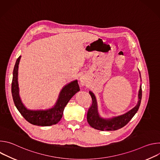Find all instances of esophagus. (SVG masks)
<instances>
[{
	"label": "esophagus",
	"mask_w": 160,
	"mask_h": 160,
	"mask_svg": "<svg viewBox=\"0 0 160 160\" xmlns=\"http://www.w3.org/2000/svg\"><path fill=\"white\" fill-rule=\"evenodd\" d=\"M79 80H80V83L82 86H85L87 83V78L86 75H82L80 77Z\"/></svg>",
	"instance_id": "obj_1"
}]
</instances>
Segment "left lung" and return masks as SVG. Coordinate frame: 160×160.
<instances>
[{
	"instance_id": "1",
	"label": "left lung",
	"mask_w": 160,
	"mask_h": 160,
	"mask_svg": "<svg viewBox=\"0 0 160 160\" xmlns=\"http://www.w3.org/2000/svg\"><path fill=\"white\" fill-rule=\"evenodd\" d=\"M139 74V77L141 78L140 72ZM88 92L92 100V105H91L87 112V118L88 124L90 127L99 130L112 131L123 127L130 122V120L135 115V113L138 112L142 99V85H140L138 93V101L135 106L123 115L108 118H104L100 116L98 111L96 98L92 91L90 90Z\"/></svg>"
}]
</instances>
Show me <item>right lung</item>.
<instances>
[{
  "instance_id": "add662e5",
  "label": "right lung",
  "mask_w": 160,
  "mask_h": 160,
  "mask_svg": "<svg viewBox=\"0 0 160 160\" xmlns=\"http://www.w3.org/2000/svg\"><path fill=\"white\" fill-rule=\"evenodd\" d=\"M21 56L17 59L14 70L11 85V92L14 104L21 115L31 124L37 126H51L58 123L62 117L65 106L72 98L80 91L77 80L64 85L61 90L55 104L46 109H29L22 103L19 96L18 84V66Z\"/></svg>"
}]
</instances>
